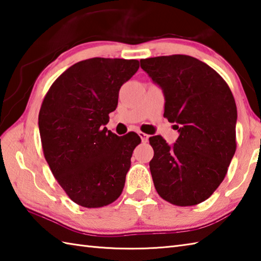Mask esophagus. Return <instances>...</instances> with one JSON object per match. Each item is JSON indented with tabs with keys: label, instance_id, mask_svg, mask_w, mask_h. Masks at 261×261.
I'll return each mask as SVG.
<instances>
[{
	"label": "esophagus",
	"instance_id": "obj_1",
	"mask_svg": "<svg viewBox=\"0 0 261 261\" xmlns=\"http://www.w3.org/2000/svg\"><path fill=\"white\" fill-rule=\"evenodd\" d=\"M138 135H140V137H141V140H142L143 143H146V142L148 141V135L145 134V133L138 132Z\"/></svg>",
	"mask_w": 261,
	"mask_h": 261
}]
</instances>
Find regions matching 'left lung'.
I'll return each mask as SVG.
<instances>
[{"label":"left lung","mask_w":261,"mask_h":261,"mask_svg":"<svg viewBox=\"0 0 261 261\" xmlns=\"http://www.w3.org/2000/svg\"><path fill=\"white\" fill-rule=\"evenodd\" d=\"M141 67L163 90V116L180 133L172 146L160 135L150 137L154 187L173 205H197L224 180L236 153L234 97L220 74L195 57L146 58Z\"/></svg>","instance_id":"left-lung-1"}]
</instances>
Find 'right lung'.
Masks as SVG:
<instances>
[{"label": "right lung", "mask_w": 261, "mask_h": 261, "mask_svg": "<svg viewBox=\"0 0 261 261\" xmlns=\"http://www.w3.org/2000/svg\"><path fill=\"white\" fill-rule=\"evenodd\" d=\"M140 67L137 60L94 57L74 64L51 84L38 124L42 151L57 182L87 208L119 197L130 168L136 133L117 136L105 125L118 105L121 86Z\"/></svg>", "instance_id": "add662e5"}]
</instances>
